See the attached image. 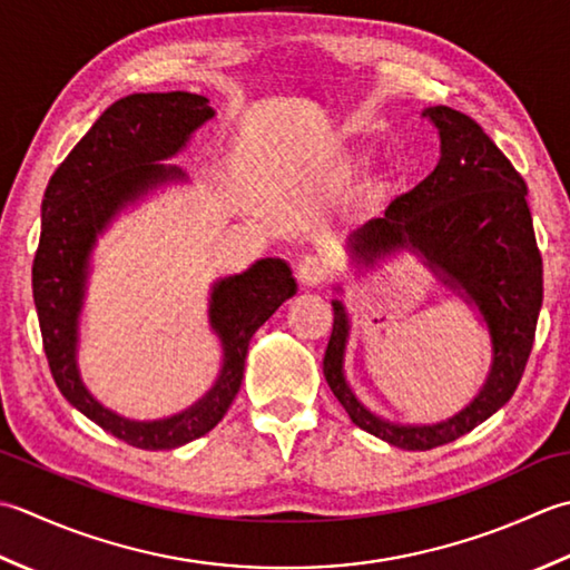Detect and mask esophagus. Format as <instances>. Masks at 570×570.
<instances>
[{
	"instance_id": "34e87169",
	"label": "esophagus",
	"mask_w": 570,
	"mask_h": 570,
	"mask_svg": "<svg viewBox=\"0 0 570 570\" xmlns=\"http://www.w3.org/2000/svg\"><path fill=\"white\" fill-rule=\"evenodd\" d=\"M295 273H297V281L305 287H317L330 277V265L327 261L320 258V255H305V258L297 263Z\"/></svg>"
}]
</instances>
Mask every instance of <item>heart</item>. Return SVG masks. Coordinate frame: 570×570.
I'll list each match as a JSON object with an SVG mask.
<instances>
[{
	"mask_svg": "<svg viewBox=\"0 0 570 570\" xmlns=\"http://www.w3.org/2000/svg\"><path fill=\"white\" fill-rule=\"evenodd\" d=\"M366 159H368L366 153H356V155H352L350 165H352V167H358V165H364ZM389 191H391V181H389L386 177H376V179H371V181L366 184L364 199H366L371 206H376V204H381L383 199H386Z\"/></svg>",
	"mask_w": 570,
	"mask_h": 570,
	"instance_id": "heart-1",
	"label": "heart"
}]
</instances>
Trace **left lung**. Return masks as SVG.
<instances>
[{"mask_svg":"<svg viewBox=\"0 0 570 570\" xmlns=\"http://www.w3.org/2000/svg\"><path fill=\"white\" fill-rule=\"evenodd\" d=\"M423 118L438 127V167L413 191L393 199L383 218L356 228L346 248L358 265H376L403 248L421 255L440 283L478 307L490 330L492 366L478 396L448 421L391 423L371 413L346 383L350 317L342 302L334 299L324 379L354 425L401 450L452 443L514 396L543 299V268L527 204V181L464 112L435 106L423 110Z\"/></svg>","mask_w":570,"mask_h":570,"instance_id":"left-lung-1","label":"left lung"}]
</instances>
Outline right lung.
<instances>
[{
    "instance_id": "add662e5",
    "label": "right lung",
    "mask_w": 570,
    "mask_h": 570,
    "mask_svg": "<svg viewBox=\"0 0 570 570\" xmlns=\"http://www.w3.org/2000/svg\"><path fill=\"white\" fill-rule=\"evenodd\" d=\"M212 118L208 98L196 92H132L120 98L53 171L41 202L31 287L51 376L73 409L132 448L174 450L216 428L240 389L250 336L297 293L293 271L281 258H263L246 273L214 283L208 322L224 346V364L206 396L177 415L130 421L98 403L80 381L78 317L92 246L127 204L161 184L187 179L179 167L159 159L179 155Z\"/></svg>"
}]
</instances>
